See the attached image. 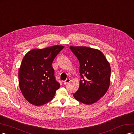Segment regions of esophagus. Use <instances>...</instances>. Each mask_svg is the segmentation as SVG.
<instances>
[{
	"label": "esophagus",
	"instance_id": "34e87169",
	"mask_svg": "<svg viewBox=\"0 0 134 134\" xmlns=\"http://www.w3.org/2000/svg\"><path fill=\"white\" fill-rule=\"evenodd\" d=\"M70 81H71V80H70V79H67L65 81H63V83H64V85H66L67 83H68L70 82Z\"/></svg>",
	"mask_w": 134,
	"mask_h": 134
}]
</instances>
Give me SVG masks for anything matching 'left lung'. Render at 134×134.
Returning a JSON list of instances; mask_svg holds the SVG:
<instances>
[{
    "mask_svg": "<svg viewBox=\"0 0 134 134\" xmlns=\"http://www.w3.org/2000/svg\"><path fill=\"white\" fill-rule=\"evenodd\" d=\"M80 62V87L73 93L86 105L96 102L105 95L110 83L111 67L102 52L87 47L70 46Z\"/></svg>",
    "mask_w": 134,
    "mask_h": 134,
    "instance_id": "1",
    "label": "left lung"
}]
</instances>
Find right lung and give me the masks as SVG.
<instances>
[{"mask_svg": "<svg viewBox=\"0 0 134 134\" xmlns=\"http://www.w3.org/2000/svg\"><path fill=\"white\" fill-rule=\"evenodd\" d=\"M64 47L56 45L33 49L25 55L19 70V85L25 100L31 104L39 106L48 103L59 88L52 64Z\"/></svg>", "mask_w": 134, "mask_h": 134, "instance_id": "add662e5", "label": "right lung"}]
</instances>
